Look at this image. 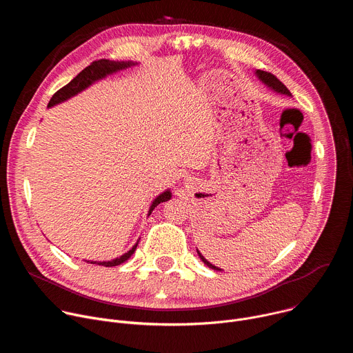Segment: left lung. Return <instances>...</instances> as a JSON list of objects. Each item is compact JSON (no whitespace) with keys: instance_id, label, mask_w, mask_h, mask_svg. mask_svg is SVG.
I'll return each mask as SVG.
<instances>
[{"instance_id":"obj_1","label":"left lung","mask_w":353,"mask_h":353,"mask_svg":"<svg viewBox=\"0 0 353 353\" xmlns=\"http://www.w3.org/2000/svg\"><path fill=\"white\" fill-rule=\"evenodd\" d=\"M257 75H259V78L263 81V82H265L268 86H271L274 90H276V92H281V93H283V94H290V92H289V89L274 75V74H271V72H267V71H261V70H257ZM198 256H199V259L204 261V264L205 265H208L210 268H212V270H219V268H216L215 265H212L210 261H207L203 256H201V253L198 251ZM221 271V270H219Z\"/></svg>"}]
</instances>
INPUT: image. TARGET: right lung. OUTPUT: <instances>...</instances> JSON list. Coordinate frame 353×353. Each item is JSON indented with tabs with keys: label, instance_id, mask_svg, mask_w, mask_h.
<instances>
[{
	"label": "right lung",
	"instance_id": "obj_1",
	"mask_svg": "<svg viewBox=\"0 0 353 353\" xmlns=\"http://www.w3.org/2000/svg\"><path fill=\"white\" fill-rule=\"evenodd\" d=\"M131 63H124V61H109V60H97V61H93L90 63V65H88L85 70H82L70 83H67L65 86H63L61 89H59L53 97L50 99L48 102V108H52L60 102H64V100L70 99L71 96L77 94L78 92L83 90L85 88H88L92 82L100 79L106 77L108 74H112L114 71H119V70H123V68H127L130 67ZM170 191H165L163 194H161L158 198H155V201L152 203V205H150V210H149V214L155 210L157 205H159L161 203H165V201L170 199ZM138 244V243H137ZM137 244L130 250L127 251L125 254H123L121 257L113 260V261H103V263H94L92 261L93 264H99V265H103V267H116V265H120L123 264L124 261H127L132 253L137 248Z\"/></svg>",
	"mask_w": 353,
	"mask_h": 353
}]
</instances>
